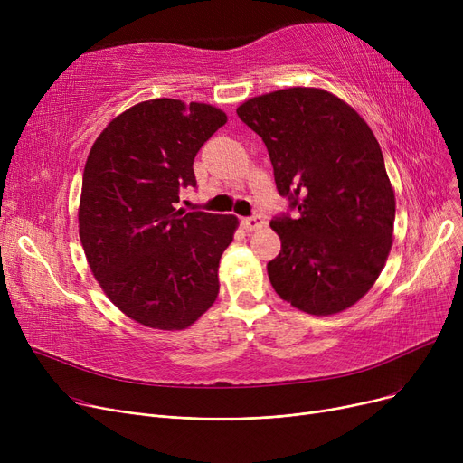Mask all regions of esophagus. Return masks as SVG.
Wrapping results in <instances>:
<instances>
[{"label": "esophagus", "mask_w": 463, "mask_h": 463, "mask_svg": "<svg viewBox=\"0 0 463 463\" xmlns=\"http://www.w3.org/2000/svg\"><path fill=\"white\" fill-rule=\"evenodd\" d=\"M241 225H244V229L246 231H257V229H260L262 225H264V219L260 217V215H251V217H244L241 219Z\"/></svg>", "instance_id": "34e87169"}]
</instances>
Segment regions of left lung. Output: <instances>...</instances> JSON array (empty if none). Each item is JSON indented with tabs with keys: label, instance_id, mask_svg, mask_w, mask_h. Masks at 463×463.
<instances>
[{
	"label": "left lung",
	"instance_id": "1",
	"mask_svg": "<svg viewBox=\"0 0 463 463\" xmlns=\"http://www.w3.org/2000/svg\"><path fill=\"white\" fill-rule=\"evenodd\" d=\"M236 114L266 144L279 194L297 215H278L269 262L276 293L306 313L356 304L392 248L396 199L370 126L339 97L287 88L248 99Z\"/></svg>",
	"mask_w": 463,
	"mask_h": 463
}]
</instances>
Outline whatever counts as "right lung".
<instances>
[{
    "label": "right lung",
    "instance_id": "1",
    "mask_svg": "<svg viewBox=\"0 0 463 463\" xmlns=\"http://www.w3.org/2000/svg\"><path fill=\"white\" fill-rule=\"evenodd\" d=\"M225 124L212 105L152 99L116 116L91 146L82 248L110 302L144 326L184 330L217 298L219 259L238 219L176 204L182 187H197L194 156Z\"/></svg>",
    "mask_w": 463,
    "mask_h": 463
}]
</instances>
